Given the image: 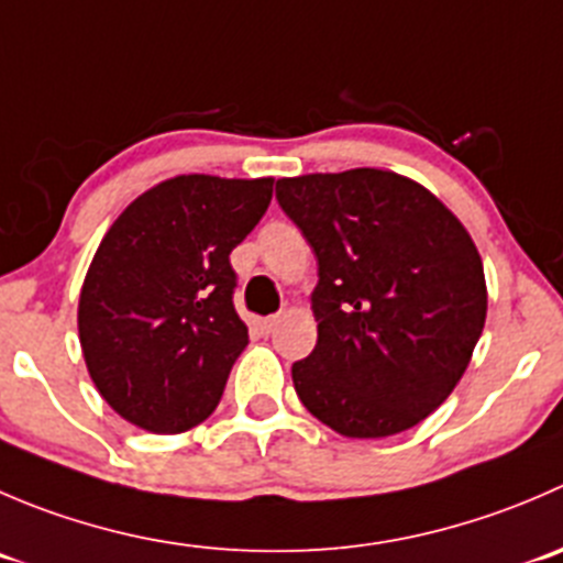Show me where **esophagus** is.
I'll use <instances>...</instances> for the list:
<instances>
[{"instance_id":"esophagus-1","label":"esophagus","mask_w":563,"mask_h":563,"mask_svg":"<svg viewBox=\"0 0 563 563\" xmlns=\"http://www.w3.org/2000/svg\"><path fill=\"white\" fill-rule=\"evenodd\" d=\"M277 324H280V316H266V319H255V327H258L261 335H272Z\"/></svg>"}]
</instances>
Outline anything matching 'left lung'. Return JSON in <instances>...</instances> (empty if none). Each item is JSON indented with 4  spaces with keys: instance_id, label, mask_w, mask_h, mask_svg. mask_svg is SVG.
Returning a JSON list of instances; mask_svg holds the SVG:
<instances>
[{
    "instance_id": "left-lung-1",
    "label": "left lung",
    "mask_w": 563,
    "mask_h": 563,
    "mask_svg": "<svg viewBox=\"0 0 563 563\" xmlns=\"http://www.w3.org/2000/svg\"><path fill=\"white\" fill-rule=\"evenodd\" d=\"M275 198L319 261L316 349L291 365L310 415L390 438L432 415L487 319L482 255L432 192L387 170L280 178Z\"/></svg>"
}]
</instances>
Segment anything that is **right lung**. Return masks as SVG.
Wrapping results in <instances>:
<instances>
[{"label":"right lung","instance_id":"1","mask_svg":"<svg viewBox=\"0 0 563 563\" xmlns=\"http://www.w3.org/2000/svg\"><path fill=\"white\" fill-rule=\"evenodd\" d=\"M272 178L178 176L134 200L98 244L79 341L103 401L140 429L178 434L220 404L247 346L231 253L266 214Z\"/></svg>","mask_w":563,"mask_h":563}]
</instances>
